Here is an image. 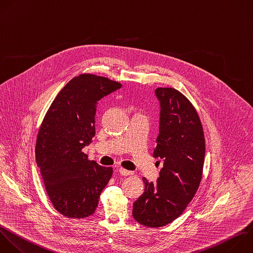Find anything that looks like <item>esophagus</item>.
Masks as SVG:
<instances>
[{
  "label": "esophagus",
  "instance_id": "1",
  "mask_svg": "<svg viewBox=\"0 0 253 253\" xmlns=\"http://www.w3.org/2000/svg\"><path fill=\"white\" fill-rule=\"evenodd\" d=\"M119 172H120L123 176H128V175H131V174H132L131 171H128V170L124 169V168H120V169H119Z\"/></svg>",
  "mask_w": 253,
  "mask_h": 253
}]
</instances>
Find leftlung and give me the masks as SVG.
Masks as SVG:
<instances>
[{"mask_svg":"<svg viewBox=\"0 0 253 253\" xmlns=\"http://www.w3.org/2000/svg\"><path fill=\"white\" fill-rule=\"evenodd\" d=\"M155 96L160 120L153 156L163 161V167L156 183L142 178L144 192L132 209L134 219L149 227L164 226L185 211L201 183L206 149L203 126L191 102L174 88H157Z\"/></svg>","mask_w":253,"mask_h":253,"instance_id":"obj_1","label":"left lung"}]
</instances>
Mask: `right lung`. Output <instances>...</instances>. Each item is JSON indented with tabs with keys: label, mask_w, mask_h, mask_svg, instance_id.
I'll return each instance as SVG.
<instances>
[{
	"label": "right lung",
	"mask_w": 253,
	"mask_h": 253,
	"mask_svg": "<svg viewBox=\"0 0 253 253\" xmlns=\"http://www.w3.org/2000/svg\"><path fill=\"white\" fill-rule=\"evenodd\" d=\"M121 87L102 76H76L58 93L42 121L36 145L37 164L53 207L67 217L93 214L112 177V167L89 160L82 149L95 136L99 101Z\"/></svg>",
	"instance_id": "obj_1"
}]
</instances>
